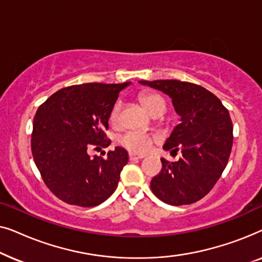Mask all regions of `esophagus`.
Masks as SVG:
<instances>
[{"instance_id":"34e87169","label":"esophagus","mask_w":262,"mask_h":262,"mask_svg":"<svg viewBox=\"0 0 262 262\" xmlns=\"http://www.w3.org/2000/svg\"><path fill=\"white\" fill-rule=\"evenodd\" d=\"M143 157H144V155H136V154H134V152L128 154V159H130L131 161L132 160H141V159H143Z\"/></svg>"}]
</instances>
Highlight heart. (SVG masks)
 <instances>
[{"label":"heart","mask_w":262,"mask_h":262,"mask_svg":"<svg viewBox=\"0 0 262 262\" xmlns=\"http://www.w3.org/2000/svg\"><path fill=\"white\" fill-rule=\"evenodd\" d=\"M141 101L146 111L154 117H160L166 112V101L164 99L157 93H144L141 95ZM120 110H121V103L117 102L116 105L112 107L110 113V120L111 123L117 124L119 121L120 116ZM152 136L141 131H127L119 136L118 142L120 145H123L124 148L130 150L132 152L143 154L148 151L150 146L152 144Z\"/></svg>","instance_id":"b5f03b06"}]
</instances>
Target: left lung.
Here are the masks:
<instances>
[{"label":"left lung","mask_w":262,"mask_h":262,"mask_svg":"<svg viewBox=\"0 0 262 262\" xmlns=\"http://www.w3.org/2000/svg\"><path fill=\"white\" fill-rule=\"evenodd\" d=\"M171 99L180 123L164 143L177 162L161 159L162 169L150 187L163 203L188 205L209 193L227 167L232 146L230 114L216 95L202 85L178 80L139 81Z\"/></svg>","instance_id":"8db88e82"}]
</instances>
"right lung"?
<instances>
[{"label": "right lung", "instance_id": "obj_1", "mask_svg": "<svg viewBox=\"0 0 262 262\" xmlns=\"http://www.w3.org/2000/svg\"><path fill=\"white\" fill-rule=\"evenodd\" d=\"M128 84L70 85L39 106L33 119L32 155L45 185L64 203L96 206L116 191L128 161L126 150L117 146L107 152V159L91 157L87 150L111 144L105 134L111 110Z\"/></svg>", "mask_w": 262, "mask_h": 262}]
</instances>
